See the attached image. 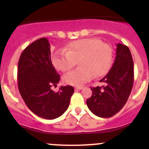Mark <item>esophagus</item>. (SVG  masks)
Returning <instances> with one entry per match:
<instances>
[{
	"mask_svg": "<svg viewBox=\"0 0 149 149\" xmlns=\"http://www.w3.org/2000/svg\"><path fill=\"white\" fill-rule=\"evenodd\" d=\"M83 88V86H76L75 87V90H81Z\"/></svg>",
	"mask_w": 149,
	"mask_h": 149,
	"instance_id": "esophagus-1",
	"label": "esophagus"
}]
</instances>
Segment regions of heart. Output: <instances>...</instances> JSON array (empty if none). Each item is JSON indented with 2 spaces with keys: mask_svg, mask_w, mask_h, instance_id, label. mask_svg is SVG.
Listing matches in <instances>:
<instances>
[{
  "mask_svg": "<svg viewBox=\"0 0 149 149\" xmlns=\"http://www.w3.org/2000/svg\"><path fill=\"white\" fill-rule=\"evenodd\" d=\"M78 68L65 75L63 81L72 86H81L91 80L93 76L101 77L110 68L112 62V49L100 40L86 38L69 43L65 49H57L52 56L54 67L67 72L76 64Z\"/></svg>",
  "mask_w": 149,
  "mask_h": 149,
  "instance_id": "1",
  "label": "heart"
}]
</instances>
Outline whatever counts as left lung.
<instances>
[{
	"label": "left lung",
	"mask_w": 149,
	"mask_h": 149,
	"mask_svg": "<svg viewBox=\"0 0 149 149\" xmlns=\"http://www.w3.org/2000/svg\"><path fill=\"white\" fill-rule=\"evenodd\" d=\"M115 62L100 80L102 87L91 88L92 95L86 100L88 109L100 118H110L124 107L131 92L134 68L131 53L126 45L118 43Z\"/></svg>",
	"instance_id": "obj_1"
}]
</instances>
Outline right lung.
<instances>
[{
  "label": "right lung",
  "instance_id": "obj_1",
  "mask_svg": "<svg viewBox=\"0 0 149 149\" xmlns=\"http://www.w3.org/2000/svg\"><path fill=\"white\" fill-rule=\"evenodd\" d=\"M50 45L41 38L26 47L18 63V87L29 109L40 118L53 120L68 108L74 92L71 86H61L58 92L52 90L60 81L51 61Z\"/></svg>",
  "mask_w": 149,
  "mask_h": 149
}]
</instances>
